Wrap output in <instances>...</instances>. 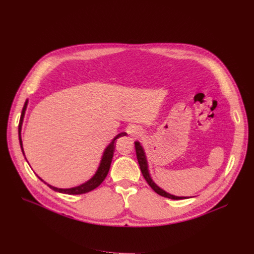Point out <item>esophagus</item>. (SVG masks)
<instances>
[{
	"label": "esophagus",
	"instance_id": "esophagus-1",
	"mask_svg": "<svg viewBox=\"0 0 254 254\" xmlns=\"http://www.w3.org/2000/svg\"><path fill=\"white\" fill-rule=\"evenodd\" d=\"M127 132L134 137H140L143 134V130L137 126H129L127 127Z\"/></svg>",
	"mask_w": 254,
	"mask_h": 254
}]
</instances>
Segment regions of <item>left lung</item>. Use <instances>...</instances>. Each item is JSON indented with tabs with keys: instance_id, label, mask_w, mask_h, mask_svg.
I'll return each instance as SVG.
<instances>
[{
	"instance_id": "1",
	"label": "left lung",
	"mask_w": 254,
	"mask_h": 254,
	"mask_svg": "<svg viewBox=\"0 0 254 254\" xmlns=\"http://www.w3.org/2000/svg\"><path fill=\"white\" fill-rule=\"evenodd\" d=\"M134 148H136V153H137V158H138V162L141 168V172L145 178V180L147 181V183L149 184L150 187L153 189L158 195L166 197V198H170V199H174V200H180V199H186V198H189V197H183V196H175L172 195L170 193H167L166 191H164L163 189H161L160 187L154 183V181L152 180L150 172H149V168H148V161H147V157H146V153L144 151L143 146L141 145V143L139 141L134 142Z\"/></svg>"
}]
</instances>
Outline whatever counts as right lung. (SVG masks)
I'll return each mask as SVG.
<instances>
[{
	"label": "right lung",
	"instance_id": "add662e5",
	"mask_svg": "<svg viewBox=\"0 0 254 254\" xmlns=\"http://www.w3.org/2000/svg\"><path fill=\"white\" fill-rule=\"evenodd\" d=\"M27 104H28V99H26L25 103H24V106L22 108V112H21V116H20V122H19V126H18V136H19V143H20V147H21V151L23 155L25 156L24 154V150H23V145H22V139H21V129H22V124H23V118H24V114H25V111H26V108H27ZM127 132L123 131V132H120L118 134H116V136L114 137V139L111 141V143L104 149V152H103V155L102 157H101V160H100V163H99V166L97 168V171L95 173V175L90 179L88 180L87 182H84L83 184L79 185V186H76V187H72V188H67V189H62V188H57V187H54V186H51L50 184L46 183L44 180H42L39 176V179L44 182L48 187H50L52 190L56 191V192H59V193H63V194H69V195H79V194H84V193H88L94 189H96L98 186L101 185V183H102L105 178L107 177L108 175V172H109V168H110V165H111V161H112V157H113V152H114V141L120 138V137H123V136H126Z\"/></svg>",
	"mask_w": 254,
	"mask_h": 254
}]
</instances>
